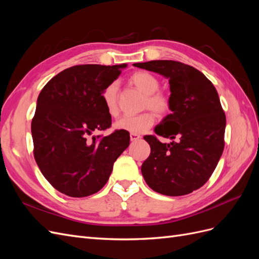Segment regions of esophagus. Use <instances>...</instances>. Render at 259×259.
<instances>
[{
  "mask_svg": "<svg viewBox=\"0 0 259 259\" xmlns=\"http://www.w3.org/2000/svg\"><path fill=\"white\" fill-rule=\"evenodd\" d=\"M130 137H131L132 142H134V140H138L139 138H142V136H140L139 134H133V133L130 135Z\"/></svg>",
  "mask_w": 259,
  "mask_h": 259,
  "instance_id": "esophagus-1",
  "label": "esophagus"
}]
</instances>
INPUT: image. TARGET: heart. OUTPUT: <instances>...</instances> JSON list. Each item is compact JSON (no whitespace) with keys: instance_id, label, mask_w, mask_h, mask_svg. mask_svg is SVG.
Segmentation results:
<instances>
[{"instance_id":"b5f03b06","label":"heart","mask_w":259,"mask_h":259,"mask_svg":"<svg viewBox=\"0 0 259 259\" xmlns=\"http://www.w3.org/2000/svg\"><path fill=\"white\" fill-rule=\"evenodd\" d=\"M136 88L142 91L146 96L145 107L159 115H164L169 111L170 101L168 97L164 94L158 93L160 89V82L154 75L145 71H138L131 77ZM117 82L109 84L103 93V101L110 115H116L117 109ZM155 117L151 112H144L137 115H124L116 120L114 123V128L133 133V134H142L152 127Z\"/></svg>"}]
</instances>
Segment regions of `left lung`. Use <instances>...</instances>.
<instances>
[{"label": "left lung", "instance_id": "left-lung-1", "mask_svg": "<svg viewBox=\"0 0 259 259\" xmlns=\"http://www.w3.org/2000/svg\"><path fill=\"white\" fill-rule=\"evenodd\" d=\"M133 66L163 75L170 92L171 112L154 133L173 142L163 144L155 136L144 137L151 152L143 163L142 174L158 193H191L207 182L224 151L226 116L215 86L199 70L179 61L151 60Z\"/></svg>", "mask_w": 259, "mask_h": 259}]
</instances>
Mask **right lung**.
<instances>
[{"mask_svg":"<svg viewBox=\"0 0 259 259\" xmlns=\"http://www.w3.org/2000/svg\"><path fill=\"white\" fill-rule=\"evenodd\" d=\"M125 67L68 68L55 75L38 95L31 123L34 159L59 192L72 198L98 192L110 177L113 163L128 147V132L93 136L111 125L103 93Z\"/></svg>","mask_w":259,"mask_h":259,"instance_id":"1","label":"right lung"}]
</instances>
